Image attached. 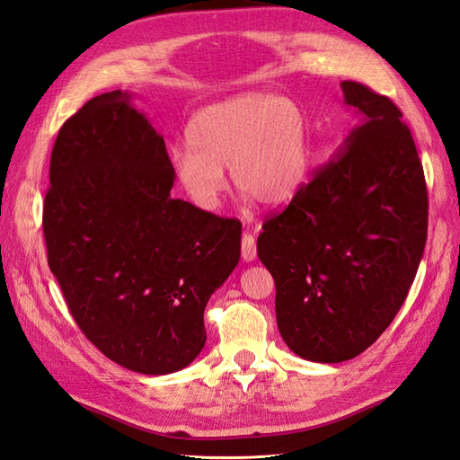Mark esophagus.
<instances>
[{"instance_id": "obj_1", "label": "esophagus", "mask_w": 460, "mask_h": 460, "mask_svg": "<svg viewBox=\"0 0 460 460\" xmlns=\"http://www.w3.org/2000/svg\"><path fill=\"white\" fill-rule=\"evenodd\" d=\"M241 256L244 262H252L256 259V241L251 233H244L243 234V241H241Z\"/></svg>"}]
</instances>
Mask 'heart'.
Listing matches in <instances>:
<instances>
[{
    "instance_id": "b5f03b06",
    "label": "heart",
    "mask_w": 460,
    "mask_h": 460,
    "mask_svg": "<svg viewBox=\"0 0 460 460\" xmlns=\"http://www.w3.org/2000/svg\"><path fill=\"white\" fill-rule=\"evenodd\" d=\"M188 145L170 155L180 190L196 208L216 211L227 190L226 170L247 199L284 206L312 170V129L290 95L239 93L191 115Z\"/></svg>"
}]
</instances>
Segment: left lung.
I'll return each mask as SVG.
<instances>
[{
    "label": "left lung",
    "instance_id": "obj_1",
    "mask_svg": "<svg viewBox=\"0 0 460 460\" xmlns=\"http://www.w3.org/2000/svg\"><path fill=\"white\" fill-rule=\"evenodd\" d=\"M341 90L355 127L256 241L284 343L327 365L355 358L386 331L427 241L423 166L402 111L358 82Z\"/></svg>",
    "mask_w": 460,
    "mask_h": 460
}]
</instances>
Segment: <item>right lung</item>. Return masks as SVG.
I'll return each mask as SVG.
<instances>
[{
    "label": "right lung",
    "mask_w": 460,
    "mask_h": 460,
    "mask_svg": "<svg viewBox=\"0 0 460 460\" xmlns=\"http://www.w3.org/2000/svg\"><path fill=\"white\" fill-rule=\"evenodd\" d=\"M131 100L95 95L62 125L42 231L84 335L117 365L160 376L204 349V309L239 264L241 223L170 196L164 138Z\"/></svg>",
    "instance_id": "right-lung-1"
}]
</instances>
